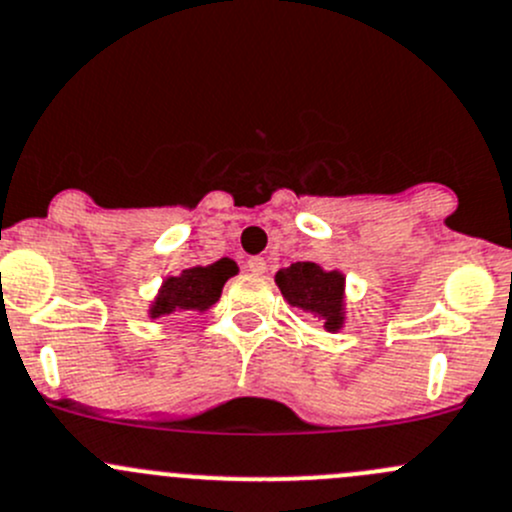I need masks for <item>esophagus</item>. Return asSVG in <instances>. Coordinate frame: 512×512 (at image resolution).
Segmentation results:
<instances>
[{"label": "esophagus", "mask_w": 512, "mask_h": 512, "mask_svg": "<svg viewBox=\"0 0 512 512\" xmlns=\"http://www.w3.org/2000/svg\"><path fill=\"white\" fill-rule=\"evenodd\" d=\"M247 270H250V272H255V275H262V272L267 270V262H265V257H260V255L250 257V260H247Z\"/></svg>", "instance_id": "34e87169"}]
</instances>
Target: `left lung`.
Segmentation results:
<instances>
[{
	"label": "left lung",
	"instance_id": "8db88e82",
	"mask_svg": "<svg viewBox=\"0 0 512 512\" xmlns=\"http://www.w3.org/2000/svg\"><path fill=\"white\" fill-rule=\"evenodd\" d=\"M277 285L290 305L317 312L327 330H337L342 322V275L325 272L315 262H295L277 272Z\"/></svg>",
	"mask_w": 512,
	"mask_h": 512
}]
</instances>
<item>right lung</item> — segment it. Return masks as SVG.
Instances as JSON below:
<instances>
[{"label": "right lung", "mask_w": 512, "mask_h": 512, "mask_svg": "<svg viewBox=\"0 0 512 512\" xmlns=\"http://www.w3.org/2000/svg\"><path fill=\"white\" fill-rule=\"evenodd\" d=\"M237 272L232 260H217L210 267H190L180 277H170L162 285L160 297L152 305V317L170 315L175 310H207L220 297L222 285Z\"/></svg>", "instance_id": "obj_1"}]
</instances>
